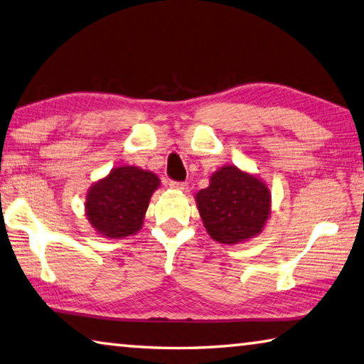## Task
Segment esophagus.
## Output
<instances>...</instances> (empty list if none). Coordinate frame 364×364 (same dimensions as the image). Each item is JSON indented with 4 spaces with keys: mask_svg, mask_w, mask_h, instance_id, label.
<instances>
[{
    "mask_svg": "<svg viewBox=\"0 0 364 364\" xmlns=\"http://www.w3.org/2000/svg\"><path fill=\"white\" fill-rule=\"evenodd\" d=\"M186 186H188L186 183H181V181H170V188H171V189L184 191V189H186Z\"/></svg>",
    "mask_w": 364,
    "mask_h": 364,
    "instance_id": "34e87169",
    "label": "esophagus"
}]
</instances>
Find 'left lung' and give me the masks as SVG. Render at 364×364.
<instances>
[{
  "mask_svg": "<svg viewBox=\"0 0 364 364\" xmlns=\"http://www.w3.org/2000/svg\"><path fill=\"white\" fill-rule=\"evenodd\" d=\"M203 226L211 239L237 245L259 235L270 216L272 196L259 176L224 165L196 194Z\"/></svg>",
  "mask_w": 364,
  "mask_h": 364,
  "instance_id": "left-lung-1",
  "label": "left lung"
}]
</instances>
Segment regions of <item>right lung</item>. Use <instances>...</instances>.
<instances>
[{
	"label": "right lung",
	"instance_id": "right-lung-1",
	"mask_svg": "<svg viewBox=\"0 0 364 364\" xmlns=\"http://www.w3.org/2000/svg\"><path fill=\"white\" fill-rule=\"evenodd\" d=\"M161 186L153 171L119 165L92 184L85 196V216L97 234L124 239L141 229L154 191Z\"/></svg>",
	"mask_w": 364,
	"mask_h": 364
}]
</instances>
